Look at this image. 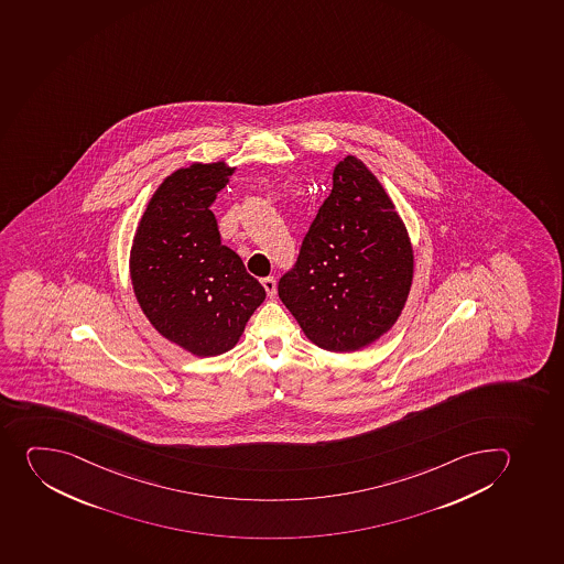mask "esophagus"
<instances>
[{
	"mask_svg": "<svg viewBox=\"0 0 564 564\" xmlns=\"http://www.w3.org/2000/svg\"><path fill=\"white\" fill-rule=\"evenodd\" d=\"M261 283H263L264 290H267V294H269V297H274V295H275L274 278H264V280H261Z\"/></svg>",
	"mask_w": 564,
	"mask_h": 564,
	"instance_id": "1",
	"label": "esophagus"
}]
</instances>
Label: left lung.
Wrapping results in <instances>:
<instances>
[{
	"label": "left lung",
	"instance_id": "obj_1",
	"mask_svg": "<svg viewBox=\"0 0 564 564\" xmlns=\"http://www.w3.org/2000/svg\"><path fill=\"white\" fill-rule=\"evenodd\" d=\"M414 250L378 177L356 155L332 174V192L301 245L280 300L314 345L356 351L387 334L409 300Z\"/></svg>",
	"mask_w": 564,
	"mask_h": 564
}]
</instances>
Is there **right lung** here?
I'll use <instances>...</instances> for the list:
<instances>
[{"label": "right lung", "mask_w": 564, "mask_h": 564, "mask_svg": "<svg viewBox=\"0 0 564 564\" xmlns=\"http://www.w3.org/2000/svg\"><path fill=\"white\" fill-rule=\"evenodd\" d=\"M232 174L225 161L172 172L150 197L130 250L132 289L150 325L197 357L236 347L267 295L221 245L210 210Z\"/></svg>", "instance_id": "right-lung-1"}]
</instances>
